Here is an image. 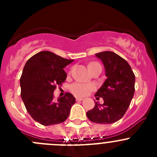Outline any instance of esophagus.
Here are the masks:
<instances>
[{
	"mask_svg": "<svg viewBox=\"0 0 157 157\" xmlns=\"http://www.w3.org/2000/svg\"><path fill=\"white\" fill-rule=\"evenodd\" d=\"M83 100V98H76V101H82Z\"/></svg>",
	"mask_w": 157,
	"mask_h": 157,
	"instance_id": "1",
	"label": "esophagus"
}]
</instances>
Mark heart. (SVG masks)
I'll use <instances>...</instances> for the list:
<instances>
[{
  "mask_svg": "<svg viewBox=\"0 0 157 157\" xmlns=\"http://www.w3.org/2000/svg\"><path fill=\"white\" fill-rule=\"evenodd\" d=\"M96 66H101L98 63H91L89 65V69ZM95 89V86L92 84H86L82 82H75L70 86V90L75 96L78 97H85L88 95L91 91Z\"/></svg>",
  "mask_w": 157,
  "mask_h": 157,
  "instance_id": "heart-1",
  "label": "heart"
}]
</instances>
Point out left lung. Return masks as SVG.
I'll return each mask as SVG.
<instances>
[{"label": "left lung", "instance_id": "left-lung-1", "mask_svg": "<svg viewBox=\"0 0 157 157\" xmlns=\"http://www.w3.org/2000/svg\"><path fill=\"white\" fill-rule=\"evenodd\" d=\"M105 69L107 78L95 94L103 98L102 105L97 101L94 109L86 112L90 121L110 124L120 120L130 106L134 94L135 75L127 60L110 51L95 54Z\"/></svg>", "mask_w": 157, "mask_h": 157}]
</instances>
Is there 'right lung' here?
Returning a JSON list of instances; mask_svg holds the SVG:
<instances>
[{"mask_svg":"<svg viewBox=\"0 0 157 157\" xmlns=\"http://www.w3.org/2000/svg\"><path fill=\"white\" fill-rule=\"evenodd\" d=\"M74 59H67L49 51H41L30 57L20 78L21 98L27 111L44 126L63 123L70 114L75 98L70 93L53 100L56 86L66 80L63 68Z\"/></svg>","mask_w":157,"mask_h":157,"instance_id":"1","label":"right lung"}]
</instances>
